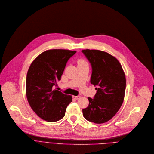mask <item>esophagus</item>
<instances>
[{
	"instance_id": "esophagus-1",
	"label": "esophagus",
	"mask_w": 154,
	"mask_h": 154,
	"mask_svg": "<svg viewBox=\"0 0 154 154\" xmlns=\"http://www.w3.org/2000/svg\"><path fill=\"white\" fill-rule=\"evenodd\" d=\"M73 98L75 99V100H79L81 98V97L80 96H73Z\"/></svg>"
}]
</instances>
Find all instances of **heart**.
Returning <instances> with one entry per match:
<instances>
[{
  "label": "heart",
  "instance_id": "heart-1",
  "mask_svg": "<svg viewBox=\"0 0 154 154\" xmlns=\"http://www.w3.org/2000/svg\"><path fill=\"white\" fill-rule=\"evenodd\" d=\"M78 64H85V63H87V62L85 60L81 59H79L78 60Z\"/></svg>",
  "mask_w": 154,
  "mask_h": 154
}]
</instances>
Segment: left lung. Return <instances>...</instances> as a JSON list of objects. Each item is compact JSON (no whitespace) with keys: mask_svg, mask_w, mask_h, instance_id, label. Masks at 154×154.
<instances>
[{"mask_svg":"<svg viewBox=\"0 0 154 154\" xmlns=\"http://www.w3.org/2000/svg\"><path fill=\"white\" fill-rule=\"evenodd\" d=\"M82 52L91 64L90 82L97 90L94 98H88L89 104L82 109L83 116L94 123H104L115 115L123 103L125 74L116 58L107 52L89 49Z\"/></svg>","mask_w":154,"mask_h":154,"instance_id":"8db88e82","label":"left lung"}]
</instances>
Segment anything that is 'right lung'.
Wrapping results in <instances>:
<instances>
[{
  "instance_id": "add662e5",
  "label": "right lung",
  "mask_w": 154,
  "mask_h": 154,
  "mask_svg": "<svg viewBox=\"0 0 154 154\" xmlns=\"http://www.w3.org/2000/svg\"><path fill=\"white\" fill-rule=\"evenodd\" d=\"M76 53L63 49L48 50L40 54L30 65L26 75V95L38 116L48 122L62 119L71 95L54 89L60 80L68 60Z\"/></svg>"
}]
</instances>
